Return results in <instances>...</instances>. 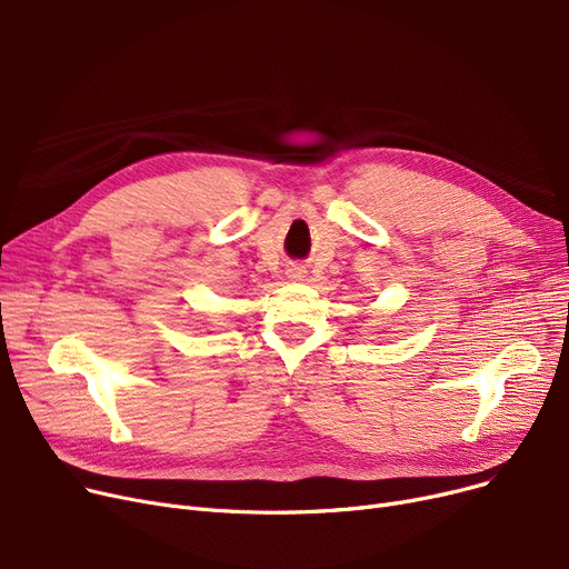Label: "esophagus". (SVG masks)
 Here are the masks:
<instances>
[{
	"mask_svg": "<svg viewBox=\"0 0 569 569\" xmlns=\"http://www.w3.org/2000/svg\"><path fill=\"white\" fill-rule=\"evenodd\" d=\"M292 279H297V277H302V272H297V269H292V274H290Z\"/></svg>",
	"mask_w": 569,
	"mask_h": 569,
	"instance_id": "34e87169",
	"label": "esophagus"
}]
</instances>
